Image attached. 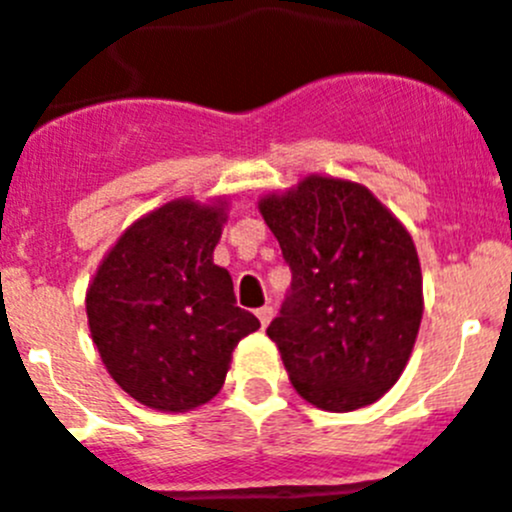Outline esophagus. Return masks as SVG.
<instances>
[{
	"label": "esophagus",
	"mask_w": 512,
	"mask_h": 512,
	"mask_svg": "<svg viewBox=\"0 0 512 512\" xmlns=\"http://www.w3.org/2000/svg\"><path fill=\"white\" fill-rule=\"evenodd\" d=\"M255 315H257V320H260V325L267 327V325H270L272 315H275V310H272L270 305H265V307H260V310H257Z\"/></svg>",
	"instance_id": "1"
}]
</instances>
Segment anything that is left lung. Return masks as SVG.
<instances>
[{
  "mask_svg": "<svg viewBox=\"0 0 512 512\" xmlns=\"http://www.w3.org/2000/svg\"><path fill=\"white\" fill-rule=\"evenodd\" d=\"M292 282L267 335L322 410L365 408L403 375L423 320L413 237L367 187L307 177L260 202Z\"/></svg>",
  "mask_w": 512,
  "mask_h": 512,
  "instance_id": "left-lung-1",
  "label": "left lung"
}]
</instances>
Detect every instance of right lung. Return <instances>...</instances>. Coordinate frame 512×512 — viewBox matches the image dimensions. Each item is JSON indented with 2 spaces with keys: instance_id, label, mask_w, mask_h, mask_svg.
<instances>
[{
  "instance_id": "1",
  "label": "right lung",
  "mask_w": 512,
  "mask_h": 512,
  "mask_svg": "<svg viewBox=\"0 0 512 512\" xmlns=\"http://www.w3.org/2000/svg\"><path fill=\"white\" fill-rule=\"evenodd\" d=\"M225 210L167 202L109 250L87 290L92 340L119 388L185 413L220 393L232 350L260 327L212 262Z\"/></svg>"
}]
</instances>
